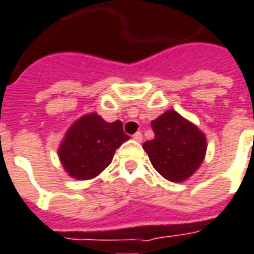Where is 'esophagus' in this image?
<instances>
[{"label": "esophagus", "instance_id": "34e87169", "mask_svg": "<svg viewBox=\"0 0 254 254\" xmlns=\"http://www.w3.org/2000/svg\"><path fill=\"white\" fill-rule=\"evenodd\" d=\"M133 139L136 140V141H141V140H143V134H141V132L134 133V134H133Z\"/></svg>", "mask_w": 254, "mask_h": 254}]
</instances>
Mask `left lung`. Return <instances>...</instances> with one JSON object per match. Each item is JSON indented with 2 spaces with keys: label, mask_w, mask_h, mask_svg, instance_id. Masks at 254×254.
I'll use <instances>...</instances> for the list:
<instances>
[{
  "label": "left lung",
  "mask_w": 254,
  "mask_h": 254,
  "mask_svg": "<svg viewBox=\"0 0 254 254\" xmlns=\"http://www.w3.org/2000/svg\"><path fill=\"white\" fill-rule=\"evenodd\" d=\"M154 139L143 144L150 162L169 182H184L201 166L206 154V137L175 110L151 122Z\"/></svg>",
  "instance_id": "obj_1"
}]
</instances>
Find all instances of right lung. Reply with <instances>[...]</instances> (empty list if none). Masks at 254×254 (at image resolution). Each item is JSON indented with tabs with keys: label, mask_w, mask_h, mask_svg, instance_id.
<instances>
[{
	"label": "right lung",
	"mask_w": 254,
	"mask_h": 254,
	"mask_svg": "<svg viewBox=\"0 0 254 254\" xmlns=\"http://www.w3.org/2000/svg\"><path fill=\"white\" fill-rule=\"evenodd\" d=\"M129 140L122 122H106L96 113L86 114L72 124L59 147L60 162L68 176L89 180L106 169L115 150Z\"/></svg>",
	"instance_id": "add662e5"
}]
</instances>
